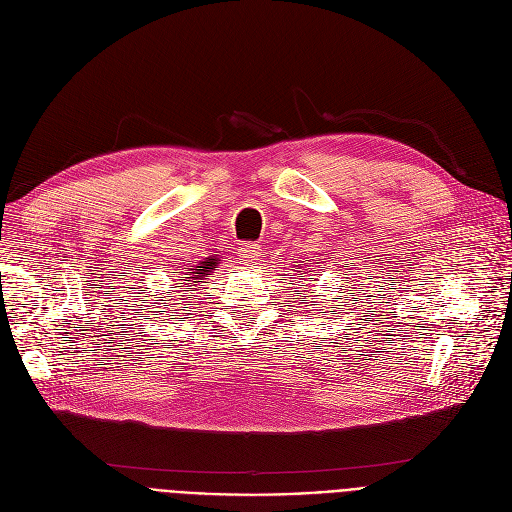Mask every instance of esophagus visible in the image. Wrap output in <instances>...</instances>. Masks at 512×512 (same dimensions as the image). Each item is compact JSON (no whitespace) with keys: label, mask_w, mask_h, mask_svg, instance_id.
Masks as SVG:
<instances>
[{"label":"esophagus","mask_w":512,"mask_h":512,"mask_svg":"<svg viewBox=\"0 0 512 512\" xmlns=\"http://www.w3.org/2000/svg\"><path fill=\"white\" fill-rule=\"evenodd\" d=\"M261 257V247L257 242H251V245H245L240 249V261L242 263H255Z\"/></svg>","instance_id":"1"}]
</instances>
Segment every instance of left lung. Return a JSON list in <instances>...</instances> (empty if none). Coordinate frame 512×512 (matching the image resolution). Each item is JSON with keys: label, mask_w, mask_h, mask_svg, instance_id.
Wrapping results in <instances>:
<instances>
[{"label": "left lung", "mask_w": 512, "mask_h": 512, "mask_svg": "<svg viewBox=\"0 0 512 512\" xmlns=\"http://www.w3.org/2000/svg\"><path fill=\"white\" fill-rule=\"evenodd\" d=\"M297 270H299V267H297ZM301 278H303V276H301Z\"/></svg>", "instance_id": "8db88e82"}]
</instances>
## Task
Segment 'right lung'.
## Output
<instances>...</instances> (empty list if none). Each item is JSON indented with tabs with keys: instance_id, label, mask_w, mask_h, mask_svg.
<instances>
[{
	"instance_id": "add662e5",
	"label": "right lung",
	"mask_w": 512,
	"mask_h": 512,
	"mask_svg": "<svg viewBox=\"0 0 512 512\" xmlns=\"http://www.w3.org/2000/svg\"><path fill=\"white\" fill-rule=\"evenodd\" d=\"M218 263H220V257H205L199 263H191V265L182 267V272H174L176 274V284H180V288H182L180 297H184V294H186V290H184L186 286H199L201 280L209 278ZM178 279L181 280L180 283L177 282ZM172 288H176V286L172 284ZM188 299H191V297H188Z\"/></svg>"
}]
</instances>
